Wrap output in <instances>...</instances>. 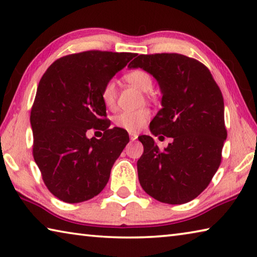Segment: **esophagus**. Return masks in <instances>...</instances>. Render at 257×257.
Returning <instances> with one entry per match:
<instances>
[{
	"instance_id": "1",
	"label": "esophagus",
	"mask_w": 257,
	"mask_h": 257,
	"mask_svg": "<svg viewBox=\"0 0 257 257\" xmlns=\"http://www.w3.org/2000/svg\"><path fill=\"white\" fill-rule=\"evenodd\" d=\"M129 137H130V141H136V139L138 138V135L136 133H130L129 134Z\"/></svg>"
}]
</instances>
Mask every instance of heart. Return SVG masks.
Segmentation results:
<instances>
[{
	"mask_svg": "<svg viewBox=\"0 0 257 257\" xmlns=\"http://www.w3.org/2000/svg\"><path fill=\"white\" fill-rule=\"evenodd\" d=\"M124 79L129 84L136 86L137 88L145 93L150 92L152 86H153V79H152L150 73L144 70H141V69L128 72L124 76ZM101 97L103 103L105 104V106L110 108L114 107L116 102V85L114 80L107 81L104 85ZM150 116L151 113L146 108H141V110L137 111H123L115 116L114 124L118 128L127 130V132L137 133L147 123Z\"/></svg>",
	"mask_w": 257,
	"mask_h": 257,
	"instance_id": "obj_1",
	"label": "heart"
}]
</instances>
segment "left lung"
<instances>
[{"label":"left lung","mask_w":257,"mask_h":257,"mask_svg":"<svg viewBox=\"0 0 257 257\" xmlns=\"http://www.w3.org/2000/svg\"><path fill=\"white\" fill-rule=\"evenodd\" d=\"M128 68H141L158 81L162 108L150 129L154 136L172 138L160 151L151 136L138 137L144 145L137 161L142 188L162 203L193 201L221 163L227 139L222 93L203 63L182 54H142Z\"/></svg>","instance_id":"1"}]
</instances>
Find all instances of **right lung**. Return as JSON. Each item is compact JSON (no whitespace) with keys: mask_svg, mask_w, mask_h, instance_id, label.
<instances>
[{"mask_svg":"<svg viewBox=\"0 0 257 257\" xmlns=\"http://www.w3.org/2000/svg\"><path fill=\"white\" fill-rule=\"evenodd\" d=\"M136 53L87 51L56 60L43 75L30 112L33 155L52 194L66 203L96 196L129 142L110 128L101 93ZM104 132L88 139L89 128Z\"/></svg>","mask_w":257,"mask_h":257,"instance_id":"add662e5","label":"right lung"}]
</instances>
